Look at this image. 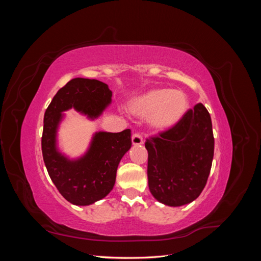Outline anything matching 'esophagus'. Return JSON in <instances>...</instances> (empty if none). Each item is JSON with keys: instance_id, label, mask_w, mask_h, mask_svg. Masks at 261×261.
Here are the masks:
<instances>
[{"instance_id": "1", "label": "esophagus", "mask_w": 261, "mask_h": 261, "mask_svg": "<svg viewBox=\"0 0 261 261\" xmlns=\"http://www.w3.org/2000/svg\"><path fill=\"white\" fill-rule=\"evenodd\" d=\"M132 143L134 146H139L144 143V139H143V136L140 135L139 133H135L133 134L132 136Z\"/></svg>"}]
</instances>
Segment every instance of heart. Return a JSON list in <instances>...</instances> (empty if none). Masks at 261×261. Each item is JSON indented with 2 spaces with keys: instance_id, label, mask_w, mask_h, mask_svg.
Wrapping results in <instances>:
<instances>
[{
  "instance_id": "heart-1",
  "label": "heart",
  "mask_w": 261,
  "mask_h": 261,
  "mask_svg": "<svg viewBox=\"0 0 261 261\" xmlns=\"http://www.w3.org/2000/svg\"><path fill=\"white\" fill-rule=\"evenodd\" d=\"M189 101L180 90L155 88L141 94L130 107L132 112L139 117H148L153 129L165 130L176 126L186 115Z\"/></svg>"
}]
</instances>
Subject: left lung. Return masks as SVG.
<instances>
[{
	"label": "left lung",
	"mask_w": 261,
	"mask_h": 261,
	"mask_svg": "<svg viewBox=\"0 0 261 261\" xmlns=\"http://www.w3.org/2000/svg\"><path fill=\"white\" fill-rule=\"evenodd\" d=\"M148 185L154 198L172 207L192 202L207 184L215 151L211 117L202 103L176 126L149 137Z\"/></svg>",
	"instance_id": "obj_1"
}]
</instances>
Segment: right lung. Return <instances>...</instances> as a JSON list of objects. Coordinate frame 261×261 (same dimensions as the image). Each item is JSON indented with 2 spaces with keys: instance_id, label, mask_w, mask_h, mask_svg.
Masks as SVG:
<instances>
[{
  "instance_id": "add662e5",
  "label": "right lung",
  "mask_w": 261,
  "mask_h": 261,
  "mask_svg": "<svg viewBox=\"0 0 261 261\" xmlns=\"http://www.w3.org/2000/svg\"><path fill=\"white\" fill-rule=\"evenodd\" d=\"M112 91L97 80L74 78L57 92L43 118L41 149L49 175L60 194L73 204L87 206L112 191L116 170L132 147L130 129L97 133L90 149L80 160L70 161L55 147V134L63 111H77L97 117L111 102Z\"/></svg>"
}]
</instances>
